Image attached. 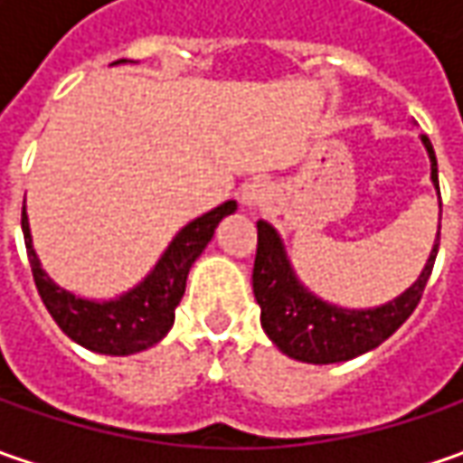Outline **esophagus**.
Here are the masks:
<instances>
[{
  "instance_id": "1",
  "label": "esophagus",
  "mask_w": 463,
  "mask_h": 463,
  "mask_svg": "<svg viewBox=\"0 0 463 463\" xmlns=\"http://www.w3.org/2000/svg\"><path fill=\"white\" fill-rule=\"evenodd\" d=\"M268 195H270V185L265 180H252V183H247V185L241 187V203L250 205V208L265 203Z\"/></svg>"
}]
</instances>
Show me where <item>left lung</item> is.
I'll use <instances>...</instances> for the list:
<instances>
[{
	"label": "left lung",
	"instance_id": "8db88e82",
	"mask_svg": "<svg viewBox=\"0 0 463 463\" xmlns=\"http://www.w3.org/2000/svg\"><path fill=\"white\" fill-rule=\"evenodd\" d=\"M422 144L430 154V177L438 187V162L433 144L422 136ZM440 195V190H438ZM440 244V229L420 278L394 301L379 309L350 311L337 309L309 294L286 260L283 244L270 223L258 222V252L252 268V291L260 304V322L268 337L276 343L288 358L304 364H340L361 355L371 347L382 345L389 335L415 311L433 273V262Z\"/></svg>",
	"mask_w": 463,
	"mask_h": 463
}]
</instances>
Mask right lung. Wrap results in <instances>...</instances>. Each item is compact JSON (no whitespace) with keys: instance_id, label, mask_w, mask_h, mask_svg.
<instances>
[{"instance_id":"add662e5","label":"right lung","mask_w":463,"mask_h":463,"mask_svg":"<svg viewBox=\"0 0 463 463\" xmlns=\"http://www.w3.org/2000/svg\"><path fill=\"white\" fill-rule=\"evenodd\" d=\"M234 211H237V203L229 201L203 213L201 219L187 223L172 240L167 252L156 262V268L144 278V283H138L134 291L123 294L116 301L98 304V301H87V298L63 291L41 270V262L35 258L33 240H30L25 208H23V234H25L33 280L38 286V294L43 298L48 314L74 343L95 353H105V355H131L159 343L172 329L175 307L185 294L190 265L203 252L219 222Z\"/></svg>"}]
</instances>
